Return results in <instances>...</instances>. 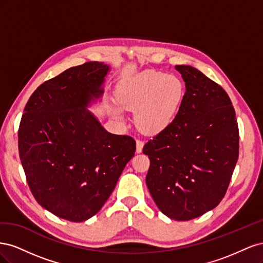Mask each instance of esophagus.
Segmentation results:
<instances>
[{
    "label": "esophagus",
    "instance_id": "obj_1",
    "mask_svg": "<svg viewBox=\"0 0 263 263\" xmlns=\"http://www.w3.org/2000/svg\"><path fill=\"white\" fill-rule=\"evenodd\" d=\"M142 147H144V141L141 139H137L136 140V151L138 154H140L142 151Z\"/></svg>",
    "mask_w": 263,
    "mask_h": 263
}]
</instances>
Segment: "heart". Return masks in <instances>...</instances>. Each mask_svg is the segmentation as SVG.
I'll use <instances>...</instances> for the list:
<instances>
[{
  "label": "heart",
  "instance_id": "heart-1",
  "mask_svg": "<svg viewBox=\"0 0 263 263\" xmlns=\"http://www.w3.org/2000/svg\"><path fill=\"white\" fill-rule=\"evenodd\" d=\"M184 94V85L174 74L146 70L127 81L118 91L119 105L136 110L137 125L146 133L157 134L168 127L176 117ZM112 115L124 122L122 110L113 107Z\"/></svg>",
  "mask_w": 263,
  "mask_h": 263
}]
</instances>
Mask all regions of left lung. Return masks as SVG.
Masks as SVG:
<instances>
[{
	"label": "left lung",
	"mask_w": 263,
	"mask_h": 263,
	"mask_svg": "<svg viewBox=\"0 0 263 263\" xmlns=\"http://www.w3.org/2000/svg\"><path fill=\"white\" fill-rule=\"evenodd\" d=\"M185 93L172 123L150 139L149 192L164 215L190 220L225 196L239 155V130L228 94L201 71L176 66Z\"/></svg>",
	"instance_id": "obj_1"
}]
</instances>
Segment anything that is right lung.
Instances as JSON below:
<instances>
[{"label":"right lung","instance_id":"add662e5","mask_svg":"<svg viewBox=\"0 0 263 263\" xmlns=\"http://www.w3.org/2000/svg\"><path fill=\"white\" fill-rule=\"evenodd\" d=\"M109 67L91 61L44 82L24 108L18 151L36 201L55 216L84 221L105 204L136 141L104 129L86 106L102 97Z\"/></svg>","mask_w":263,"mask_h":263}]
</instances>
